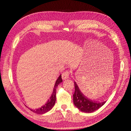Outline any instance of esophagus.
<instances>
[{
	"label": "esophagus",
	"instance_id": "34e87169",
	"mask_svg": "<svg viewBox=\"0 0 131 131\" xmlns=\"http://www.w3.org/2000/svg\"><path fill=\"white\" fill-rule=\"evenodd\" d=\"M70 71L68 70L64 71L62 74V79L63 80H65L66 79H68L69 77V75H70Z\"/></svg>",
	"mask_w": 131,
	"mask_h": 131
}]
</instances>
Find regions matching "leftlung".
I'll return each instance as SVG.
<instances>
[{
  "label": "left lung",
  "instance_id": "obj_1",
  "mask_svg": "<svg viewBox=\"0 0 131 131\" xmlns=\"http://www.w3.org/2000/svg\"><path fill=\"white\" fill-rule=\"evenodd\" d=\"M74 85L75 92L73 94V102L75 106L80 111L84 113L93 112L105 104L106 101L97 102L92 101L82 92L75 82Z\"/></svg>",
  "mask_w": 131,
  "mask_h": 131
}]
</instances>
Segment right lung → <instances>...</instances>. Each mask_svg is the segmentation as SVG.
<instances>
[{
	"instance_id": "right-lung-1",
	"label": "right lung",
	"mask_w": 131,
	"mask_h": 131,
	"mask_svg": "<svg viewBox=\"0 0 131 131\" xmlns=\"http://www.w3.org/2000/svg\"><path fill=\"white\" fill-rule=\"evenodd\" d=\"M62 82V78H61V75L59 76L57 79L56 82L54 84V87L53 88V91L51 96L50 97L49 99L47 101V103L43 105L42 106L38 108H36V109H30V110L32 111V112L38 114H44L47 112H48L51 108L53 107V106L55 104L56 100V88L57 87L58 85L60 84V83Z\"/></svg>"
}]
</instances>
